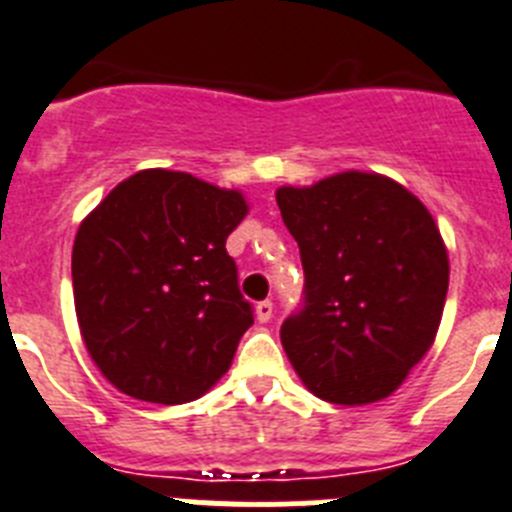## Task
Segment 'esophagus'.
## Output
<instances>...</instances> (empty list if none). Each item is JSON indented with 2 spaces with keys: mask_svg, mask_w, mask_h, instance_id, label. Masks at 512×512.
Segmentation results:
<instances>
[{
  "mask_svg": "<svg viewBox=\"0 0 512 512\" xmlns=\"http://www.w3.org/2000/svg\"><path fill=\"white\" fill-rule=\"evenodd\" d=\"M255 314L260 322H270V319H273V301H260V304L255 306Z\"/></svg>",
  "mask_w": 512,
  "mask_h": 512,
  "instance_id": "1",
  "label": "esophagus"
}]
</instances>
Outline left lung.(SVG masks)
I'll return each mask as SVG.
<instances>
[{"label":"left lung","instance_id":"obj_1","mask_svg":"<svg viewBox=\"0 0 512 512\" xmlns=\"http://www.w3.org/2000/svg\"><path fill=\"white\" fill-rule=\"evenodd\" d=\"M275 201L304 265V306L281 327L288 361L324 402L389 397L443 317L448 252L433 216L376 172L278 188Z\"/></svg>","mask_w":512,"mask_h":512}]
</instances>
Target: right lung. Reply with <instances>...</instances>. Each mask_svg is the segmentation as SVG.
Instances as JSON below:
<instances>
[{"label":"right lung","mask_w":512,"mask_h":512,"mask_svg":"<svg viewBox=\"0 0 512 512\" xmlns=\"http://www.w3.org/2000/svg\"><path fill=\"white\" fill-rule=\"evenodd\" d=\"M239 190L141 170L82 221L71 252L79 330L102 376L133 399L185 404L229 371L252 304L226 237Z\"/></svg>","instance_id":"right-lung-1"}]
</instances>
